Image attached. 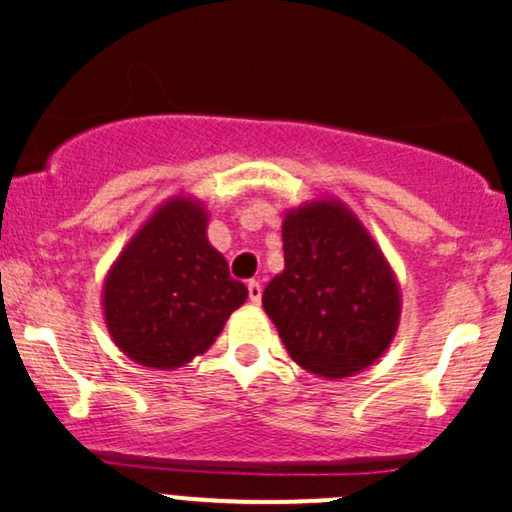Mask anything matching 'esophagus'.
<instances>
[{"label":"esophagus","mask_w":512,"mask_h":512,"mask_svg":"<svg viewBox=\"0 0 512 512\" xmlns=\"http://www.w3.org/2000/svg\"><path fill=\"white\" fill-rule=\"evenodd\" d=\"M247 294H250L252 304H260V299H262V285H260V282H257V280L247 282Z\"/></svg>","instance_id":"1"}]
</instances>
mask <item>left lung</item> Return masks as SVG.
Segmentation results:
<instances>
[{"label": "left lung", "instance_id": "left-lung-1", "mask_svg": "<svg viewBox=\"0 0 512 512\" xmlns=\"http://www.w3.org/2000/svg\"><path fill=\"white\" fill-rule=\"evenodd\" d=\"M285 270L262 294L287 354L322 379L374 364L401 322L396 272L347 203L314 198L282 220Z\"/></svg>", "mask_w": 512, "mask_h": 512}]
</instances>
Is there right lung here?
Here are the masks:
<instances>
[{"label": "right lung", "instance_id": "1", "mask_svg": "<svg viewBox=\"0 0 512 512\" xmlns=\"http://www.w3.org/2000/svg\"><path fill=\"white\" fill-rule=\"evenodd\" d=\"M210 213L195 195H173L118 252L103 280V322L128 359L178 369L205 354L247 299L208 240Z\"/></svg>", "mask_w": 512, "mask_h": 512}]
</instances>
